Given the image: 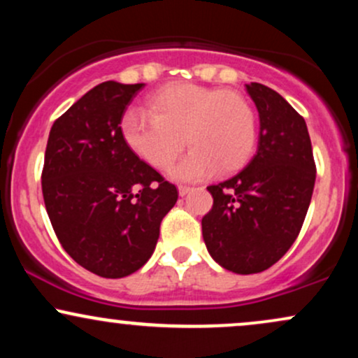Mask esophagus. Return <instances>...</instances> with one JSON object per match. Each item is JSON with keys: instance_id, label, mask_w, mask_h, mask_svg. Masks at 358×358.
Wrapping results in <instances>:
<instances>
[{"instance_id": "esophagus-1", "label": "esophagus", "mask_w": 358, "mask_h": 358, "mask_svg": "<svg viewBox=\"0 0 358 358\" xmlns=\"http://www.w3.org/2000/svg\"><path fill=\"white\" fill-rule=\"evenodd\" d=\"M192 190H193L192 187H185V185H180V187H178V193H180V196L188 195V193H190Z\"/></svg>"}]
</instances>
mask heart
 <instances>
[{
    "mask_svg": "<svg viewBox=\"0 0 358 358\" xmlns=\"http://www.w3.org/2000/svg\"><path fill=\"white\" fill-rule=\"evenodd\" d=\"M148 109L127 110L121 121L122 138L153 168L170 165L185 139L192 150L168 170L175 180L195 182L213 170L231 173L249 162L256 146V114L237 92L190 82L171 84L156 90Z\"/></svg>",
    "mask_w": 358,
    "mask_h": 358,
    "instance_id": "heart-1",
    "label": "heart"
}]
</instances>
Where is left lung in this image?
Instances as JSON below:
<instances>
[{
  "label": "left lung",
  "instance_id": "left-lung-1",
  "mask_svg": "<svg viewBox=\"0 0 358 358\" xmlns=\"http://www.w3.org/2000/svg\"><path fill=\"white\" fill-rule=\"evenodd\" d=\"M259 113L257 151L232 178L210 185L202 219L207 250L222 268L254 274L278 262L296 241L313 195L316 166L305 119L276 90L250 82Z\"/></svg>",
  "mask_w": 358,
  "mask_h": 358
}]
</instances>
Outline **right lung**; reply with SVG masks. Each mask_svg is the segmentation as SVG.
Returning <instances> with one entry per match:
<instances>
[{
    "mask_svg": "<svg viewBox=\"0 0 358 358\" xmlns=\"http://www.w3.org/2000/svg\"><path fill=\"white\" fill-rule=\"evenodd\" d=\"M145 84L108 80L53 122L42 171L52 227L77 264L124 278L146 264L178 190L126 145L121 121Z\"/></svg>",
    "mask_w": 358,
    "mask_h": 358,
    "instance_id": "1",
    "label": "right lung"
}]
</instances>
